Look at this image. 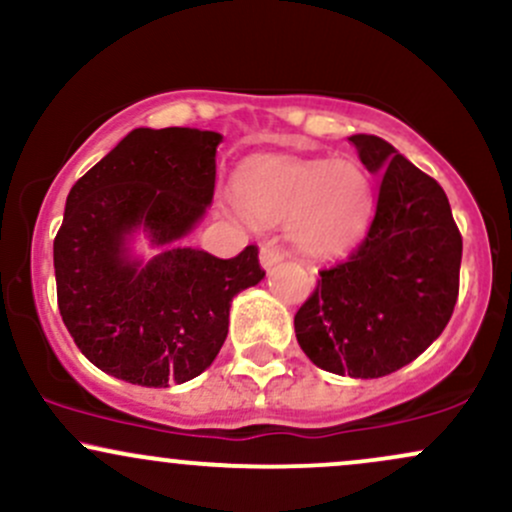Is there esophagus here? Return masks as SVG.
I'll return each mask as SVG.
<instances>
[{"label":"esophagus","mask_w":512,"mask_h":512,"mask_svg":"<svg viewBox=\"0 0 512 512\" xmlns=\"http://www.w3.org/2000/svg\"><path fill=\"white\" fill-rule=\"evenodd\" d=\"M281 260H284V252L276 248L274 243H262V248H260V262H262L264 269H272L274 264H279Z\"/></svg>","instance_id":"1"}]
</instances>
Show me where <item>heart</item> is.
<instances>
[{
	"mask_svg": "<svg viewBox=\"0 0 512 512\" xmlns=\"http://www.w3.org/2000/svg\"><path fill=\"white\" fill-rule=\"evenodd\" d=\"M236 214L262 226L286 223L293 248L315 260L344 255L373 216V182L356 161L257 156L238 170Z\"/></svg>",
	"mask_w": 512,
	"mask_h": 512,
	"instance_id": "b5f03b06",
	"label": "heart"
}]
</instances>
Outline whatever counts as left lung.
<instances>
[{
  "instance_id": "1",
  "label": "left lung",
  "mask_w": 512,
  "mask_h": 512,
  "mask_svg": "<svg viewBox=\"0 0 512 512\" xmlns=\"http://www.w3.org/2000/svg\"><path fill=\"white\" fill-rule=\"evenodd\" d=\"M349 142L380 175L375 216L361 245L322 269L293 325L317 368L383 378L424 354L448 325L460 291L462 236L431 175L373 134Z\"/></svg>"
}]
</instances>
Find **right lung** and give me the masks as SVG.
I'll list each match as a JSON object with an SVG mask.
<instances>
[{"instance_id": "right-lung-1", "label": "right lung", "mask_w": 512, "mask_h": 512, "mask_svg": "<svg viewBox=\"0 0 512 512\" xmlns=\"http://www.w3.org/2000/svg\"><path fill=\"white\" fill-rule=\"evenodd\" d=\"M221 139L139 127L69 190L52 245L57 305L81 354L125 383L197 378L226 342L233 296L264 276L257 245L231 260L180 245L214 197ZM139 227L169 250L149 263L129 258Z\"/></svg>"}]
</instances>
